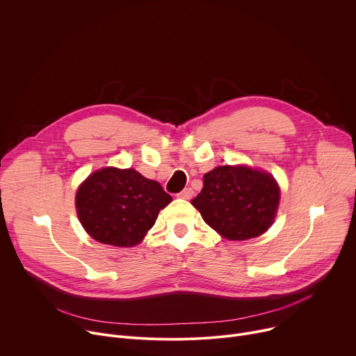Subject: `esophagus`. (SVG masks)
Masks as SVG:
<instances>
[{"mask_svg": "<svg viewBox=\"0 0 356 356\" xmlns=\"http://www.w3.org/2000/svg\"><path fill=\"white\" fill-rule=\"evenodd\" d=\"M177 196L181 197V199H191L193 196V188L192 187H186V188H183V191Z\"/></svg>", "mask_w": 356, "mask_h": 356, "instance_id": "1", "label": "esophagus"}]
</instances>
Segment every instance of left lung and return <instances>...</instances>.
<instances>
[{
	"instance_id": "obj_1",
	"label": "left lung",
	"mask_w": 356,
	"mask_h": 356,
	"mask_svg": "<svg viewBox=\"0 0 356 356\" xmlns=\"http://www.w3.org/2000/svg\"><path fill=\"white\" fill-rule=\"evenodd\" d=\"M280 191L275 179L248 165H219L203 176L192 200L203 220L229 241H246L273 223Z\"/></svg>"
}]
</instances>
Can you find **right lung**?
Wrapping results in <instances>:
<instances>
[{"label":"right lung","instance_id":"1","mask_svg":"<svg viewBox=\"0 0 356 356\" xmlns=\"http://www.w3.org/2000/svg\"><path fill=\"white\" fill-rule=\"evenodd\" d=\"M172 202L160 183L134 169L104 168L90 175L79 187V219L94 241L131 248L153 227L159 211Z\"/></svg>","mask_w":356,"mask_h":356}]
</instances>
